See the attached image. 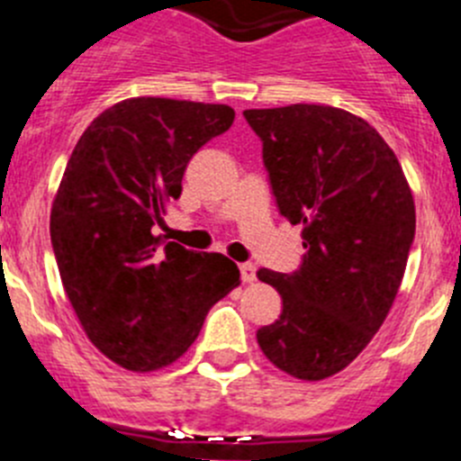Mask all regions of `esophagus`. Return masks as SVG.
<instances>
[{"mask_svg": "<svg viewBox=\"0 0 461 461\" xmlns=\"http://www.w3.org/2000/svg\"><path fill=\"white\" fill-rule=\"evenodd\" d=\"M240 275H242L244 284H251V281H256V266H254V263H242V266H240Z\"/></svg>", "mask_w": 461, "mask_h": 461, "instance_id": "obj_1", "label": "esophagus"}]
</instances>
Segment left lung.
I'll return each mask as SVG.
<instances>
[{"label":"left lung","mask_w":461,"mask_h":461,"mask_svg":"<svg viewBox=\"0 0 461 461\" xmlns=\"http://www.w3.org/2000/svg\"><path fill=\"white\" fill-rule=\"evenodd\" d=\"M263 140L276 207L303 226V266L258 270L281 316L256 332L281 372L321 381L348 367L394 303L415 235L411 186L388 142L332 105L244 110Z\"/></svg>","instance_id":"left-lung-1"}]
</instances>
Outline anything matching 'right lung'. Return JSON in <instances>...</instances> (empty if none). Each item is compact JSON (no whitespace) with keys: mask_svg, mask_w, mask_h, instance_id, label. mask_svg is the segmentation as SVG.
Here are the masks:
<instances>
[{"mask_svg":"<svg viewBox=\"0 0 461 461\" xmlns=\"http://www.w3.org/2000/svg\"><path fill=\"white\" fill-rule=\"evenodd\" d=\"M233 120L223 104L136 96L104 110L68 158L50 212L57 267L87 339L129 372L185 356L212 304L240 286L223 254L152 233L191 157Z\"/></svg>","mask_w":461,"mask_h":461,"instance_id":"add662e5","label":"right lung"}]
</instances>
